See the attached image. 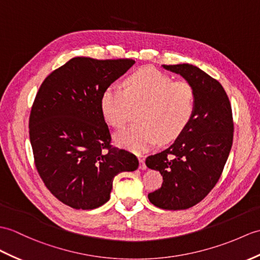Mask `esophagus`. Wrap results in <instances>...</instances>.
I'll list each match as a JSON object with an SVG mask.
<instances>
[{
    "mask_svg": "<svg viewBox=\"0 0 260 260\" xmlns=\"http://www.w3.org/2000/svg\"><path fill=\"white\" fill-rule=\"evenodd\" d=\"M138 160H140V170H142V171L146 170V165H145L144 156H140V157H138Z\"/></svg>",
    "mask_w": 260,
    "mask_h": 260,
    "instance_id": "obj_1",
    "label": "esophagus"
}]
</instances>
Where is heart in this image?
Masks as SVG:
<instances>
[{
  "label": "heart",
  "instance_id": "obj_1",
  "mask_svg": "<svg viewBox=\"0 0 260 260\" xmlns=\"http://www.w3.org/2000/svg\"><path fill=\"white\" fill-rule=\"evenodd\" d=\"M124 90L105 88L101 96L102 115L114 128L127 124L132 108L141 107L138 120L115 136L120 147L147 150L159 141L168 143L182 134L195 112V90L185 81L172 78L153 68H143L124 81Z\"/></svg>",
  "mask_w": 260,
  "mask_h": 260
}]
</instances>
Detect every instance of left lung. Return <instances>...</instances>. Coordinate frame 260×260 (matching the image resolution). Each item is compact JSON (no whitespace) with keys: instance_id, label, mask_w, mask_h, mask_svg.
Instances as JSON below:
<instances>
[{"instance_id":"left-lung-1","label":"left lung","mask_w":260,"mask_h":260,"mask_svg":"<svg viewBox=\"0 0 260 260\" xmlns=\"http://www.w3.org/2000/svg\"><path fill=\"white\" fill-rule=\"evenodd\" d=\"M162 68L194 88L195 112L173 145L146 158L147 167L162 176L160 188L149 192L148 199L156 207L180 210L202 202L220 178L233 145V112L221 84L197 66Z\"/></svg>"}]
</instances>
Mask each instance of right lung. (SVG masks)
<instances>
[{
  "instance_id": "1",
  "label": "right lung",
  "mask_w": 260,
  "mask_h": 260,
  "mask_svg": "<svg viewBox=\"0 0 260 260\" xmlns=\"http://www.w3.org/2000/svg\"><path fill=\"white\" fill-rule=\"evenodd\" d=\"M135 63L131 58L74 57L42 83L29 114L35 167L46 188L74 209L104 205L113 180L138 159L113 147L101 96Z\"/></svg>"
}]
</instances>
